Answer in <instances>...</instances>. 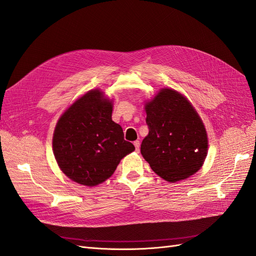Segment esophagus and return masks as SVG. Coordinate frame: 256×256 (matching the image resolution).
<instances>
[{"label":"esophagus","mask_w":256,"mask_h":256,"mask_svg":"<svg viewBox=\"0 0 256 256\" xmlns=\"http://www.w3.org/2000/svg\"><path fill=\"white\" fill-rule=\"evenodd\" d=\"M134 147H136V152L140 150V141H134Z\"/></svg>","instance_id":"1"}]
</instances>
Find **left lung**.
<instances>
[{"label": "left lung", "instance_id": "obj_1", "mask_svg": "<svg viewBox=\"0 0 256 256\" xmlns=\"http://www.w3.org/2000/svg\"><path fill=\"white\" fill-rule=\"evenodd\" d=\"M146 108L148 136L141 154L154 173L176 182L194 174L207 154L206 130L196 111L180 92L166 88Z\"/></svg>", "mask_w": 256, "mask_h": 256}]
</instances>
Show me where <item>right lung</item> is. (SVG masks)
I'll return each mask as SVG.
<instances>
[{"instance_id":"right-lung-1","label":"right lung","mask_w":256,"mask_h":256,"mask_svg":"<svg viewBox=\"0 0 256 256\" xmlns=\"http://www.w3.org/2000/svg\"><path fill=\"white\" fill-rule=\"evenodd\" d=\"M58 164L72 180L97 186L134 150L112 120V104L97 90L86 92L62 115L53 136Z\"/></svg>"}]
</instances>
